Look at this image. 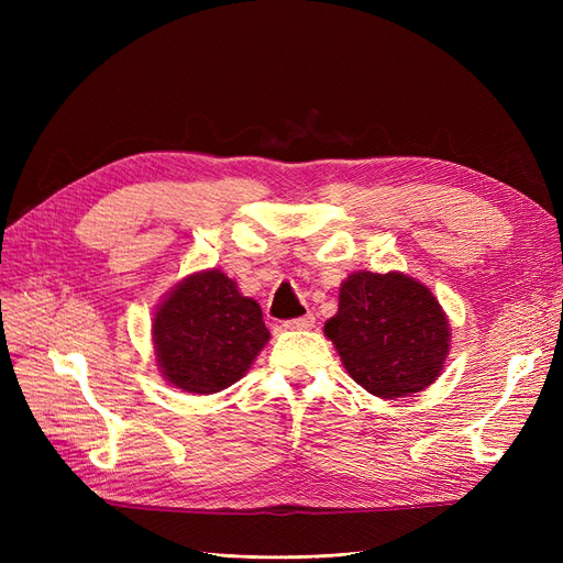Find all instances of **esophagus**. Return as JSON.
<instances>
[{
	"label": "esophagus",
	"instance_id": "esophagus-1",
	"mask_svg": "<svg viewBox=\"0 0 563 563\" xmlns=\"http://www.w3.org/2000/svg\"><path fill=\"white\" fill-rule=\"evenodd\" d=\"M312 327H314V317L312 314H305V317H296V319L284 321V329H288V331H305V329H312Z\"/></svg>",
	"mask_w": 563,
	"mask_h": 563
}]
</instances>
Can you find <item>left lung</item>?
<instances>
[{"label": "left lung", "instance_id": "left-lung-1", "mask_svg": "<svg viewBox=\"0 0 563 563\" xmlns=\"http://www.w3.org/2000/svg\"><path fill=\"white\" fill-rule=\"evenodd\" d=\"M354 383L380 399L432 385L449 354L451 327L428 286L401 272H354L340 284L323 327Z\"/></svg>", "mask_w": 563, "mask_h": 563}]
</instances>
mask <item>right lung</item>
I'll use <instances>...</instances> for the list:
<instances>
[{"mask_svg":"<svg viewBox=\"0 0 563 563\" xmlns=\"http://www.w3.org/2000/svg\"><path fill=\"white\" fill-rule=\"evenodd\" d=\"M261 305L220 269L183 279L152 319L157 366L174 387L213 395L240 380L265 347Z\"/></svg>","mask_w":563,"mask_h":563,"instance_id":"add662e5","label":"right lung"}]
</instances>
